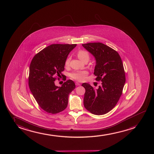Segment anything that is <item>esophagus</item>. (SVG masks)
<instances>
[{
    "label": "esophagus",
    "mask_w": 154,
    "mask_h": 154,
    "mask_svg": "<svg viewBox=\"0 0 154 154\" xmlns=\"http://www.w3.org/2000/svg\"><path fill=\"white\" fill-rule=\"evenodd\" d=\"M75 85H77V86H79V85H80L81 84L80 83L78 82H76L75 83Z\"/></svg>",
    "instance_id": "obj_1"
}]
</instances>
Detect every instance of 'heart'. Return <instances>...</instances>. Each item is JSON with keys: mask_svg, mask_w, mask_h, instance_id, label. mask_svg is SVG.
I'll return each instance as SVG.
<instances>
[{"mask_svg": "<svg viewBox=\"0 0 154 154\" xmlns=\"http://www.w3.org/2000/svg\"><path fill=\"white\" fill-rule=\"evenodd\" d=\"M77 56L81 61L85 62V61H89L90 59V54L89 52L84 50H79L77 52ZM71 61L70 57H67L65 62V65L66 66H69V62ZM88 72L87 71H79L74 72L70 74V77L73 79L75 80L79 81H82L86 79Z\"/></svg>", "mask_w": 154, "mask_h": 154, "instance_id": "1", "label": "heart"}]
</instances>
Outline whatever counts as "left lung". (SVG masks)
I'll list each match as a JSON object with an SVG mask.
<instances>
[{
  "label": "left lung",
  "mask_w": 154,
  "mask_h": 154,
  "mask_svg": "<svg viewBox=\"0 0 154 154\" xmlns=\"http://www.w3.org/2000/svg\"><path fill=\"white\" fill-rule=\"evenodd\" d=\"M82 46L95 57V80L102 82L97 89L87 83L82 85L85 89L84 106L92 114L104 115L115 107L122 93L126 82L123 63L118 53L104 44Z\"/></svg>",
  "instance_id": "8db88e82"
}]
</instances>
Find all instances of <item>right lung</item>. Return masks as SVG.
Here are the masks:
<instances>
[{"mask_svg": "<svg viewBox=\"0 0 154 154\" xmlns=\"http://www.w3.org/2000/svg\"><path fill=\"white\" fill-rule=\"evenodd\" d=\"M76 46L52 44L36 54L30 63L29 87L39 106L47 112L55 114L65 110L69 93L75 88L71 80L61 87L56 86L54 82L57 79L55 76H61L64 70L65 60Z\"/></svg>", "mask_w": 154, "mask_h": 154, "instance_id": "add662e5", "label": "right lung"}]
</instances>
